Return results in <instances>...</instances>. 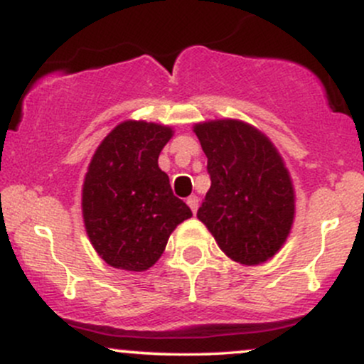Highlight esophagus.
Returning <instances> with one entry per match:
<instances>
[{"label":"esophagus","mask_w":364,"mask_h":364,"mask_svg":"<svg viewBox=\"0 0 364 364\" xmlns=\"http://www.w3.org/2000/svg\"><path fill=\"white\" fill-rule=\"evenodd\" d=\"M186 203H188V207L191 208V212H193V214H195L196 210H198V196H196V195L188 196V198H186Z\"/></svg>","instance_id":"1"}]
</instances>
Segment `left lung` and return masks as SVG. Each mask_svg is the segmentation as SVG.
Listing matches in <instances>:
<instances>
[{"label":"left lung","mask_w":364,"mask_h":364,"mask_svg":"<svg viewBox=\"0 0 364 364\" xmlns=\"http://www.w3.org/2000/svg\"><path fill=\"white\" fill-rule=\"evenodd\" d=\"M210 190L196 217L220 250L243 265L272 258L294 219V191L272 141L243 121L196 124Z\"/></svg>","instance_id":"8db88e82"}]
</instances>
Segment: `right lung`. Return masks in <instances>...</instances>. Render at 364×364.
Wrapping results in <instances>:
<instances>
[{
  "label": "right lung",
  "instance_id": "obj_1",
  "mask_svg": "<svg viewBox=\"0 0 364 364\" xmlns=\"http://www.w3.org/2000/svg\"><path fill=\"white\" fill-rule=\"evenodd\" d=\"M171 136L168 127L124 121L92 157L83 181V223L95 252L114 269L147 270L174 228L191 217L157 164Z\"/></svg>",
  "mask_w": 364,
  "mask_h": 364
}]
</instances>
